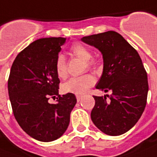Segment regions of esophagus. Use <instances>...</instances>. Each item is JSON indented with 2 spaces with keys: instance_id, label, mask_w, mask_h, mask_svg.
<instances>
[{
  "instance_id": "obj_1",
  "label": "esophagus",
  "mask_w": 157,
  "mask_h": 157,
  "mask_svg": "<svg viewBox=\"0 0 157 157\" xmlns=\"http://www.w3.org/2000/svg\"><path fill=\"white\" fill-rule=\"evenodd\" d=\"M76 98H77V101H78V102H79L80 100H82V96H81V95H76Z\"/></svg>"
}]
</instances>
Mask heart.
<instances>
[{"label": "heart", "mask_w": 157, "mask_h": 157, "mask_svg": "<svg viewBox=\"0 0 157 157\" xmlns=\"http://www.w3.org/2000/svg\"><path fill=\"white\" fill-rule=\"evenodd\" d=\"M71 51L75 57L82 59L86 61V65L88 67L94 66L96 64V61L91 58V52L89 48L82 44L75 43L71 46ZM55 69L57 76L60 78H66L68 74L67 71V64L66 59L63 55H58L56 59ZM96 82L95 78L91 75H86L80 77L72 78L71 79L65 82L62 86V90L66 93H75L78 95L84 94L88 91L94 83Z\"/></svg>", "instance_id": "obj_1"}]
</instances>
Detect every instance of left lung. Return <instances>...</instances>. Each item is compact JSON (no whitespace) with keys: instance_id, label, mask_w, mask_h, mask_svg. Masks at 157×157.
Returning <instances> with one entry per match:
<instances>
[{"instance_id":"obj_1","label":"left lung","mask_w":157,"mask_h":157,"mask_svg":"<svg viewBox=\"0 0 157 157\" xmlns=\"http://www.w3.org/2000/svg\"><path fill=\"white\" fill-rule=\"evenodd\" d=\"M81 40L100 50L103 74L96 88L110 95L93 96L91 118L108 135L127 132L137 123L147 104V75L138 52L119 33L109 31L84 36Z\"/></svg>"}]
</instances>
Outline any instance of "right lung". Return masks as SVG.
Returning <instances> with one entry per match:
<instances>
[{
    "label": "right lung",
    "mask_w": 157,
    "mask_h": 157,
    "mask_svg": "<svg viewBox=\"0 0 157 157\" xmlns=\"http://www.w3.org/2000/svg\"><path fill=\"white\" fill-rule=\"evenodd\" d=\"M66 38L39 39L20 52L11 66L8 91L13 115L33 139L51 142L63 135L77 102L73 93L59 95L55 63ZM57 96V103L48 100Z\"/></svg>",
    "instance_id": "1"
}]
</instances>
